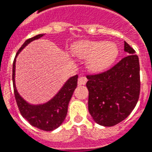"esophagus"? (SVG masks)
<instances>
[{
  "mask_svg": "<svg viewBox=\"0 0 152 152\" xmlns=\"http://www.w3.org/2000/svg\"><path fill=\"white\" fill-rule=\"evenodd\" d=\"M86 81H87L86 77H85V76L79 77V79H78V85H86Z\"/></svg>",
  "mask_w": 152,
  "mask_h": 152,
  "instance_id": "1",
  "label": "esophagus"
}]
</instances>
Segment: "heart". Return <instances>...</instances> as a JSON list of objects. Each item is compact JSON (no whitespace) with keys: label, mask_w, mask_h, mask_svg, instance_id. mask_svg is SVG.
Listing matches in <instances>:
<instances>
[{"label":"heart","mask_w":152,"mask_h":152,"mask_svg":"<svg viewBox=\"0 0 152 152\" xmlns=\"http://www.w3.org/2000/svg\"><path fill=\"white\" fill-rule=\"evenodd\" d=\"M72 52L80 58H90L88 68L92 72H102L114 63L118 49L113 43L106 41H80L74 44Z\"/></svg>","instance_id":"b5f03b06"}]
</instances>
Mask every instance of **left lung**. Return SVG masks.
<instances>
[{
  "mask_svg": "<svg viewBox=\"0 0 152 152\" xmlns=\"http://www.w3.org/2000/svg\"><path fill=\"white\" fill-rule=\"evenodd\" d=\"M129 56L106 72L87 75L88 110L93 120L104 126H113L125 120L137 105L141 89L139 58L125 41Z\"/></svg>",
  "mask_w": 152,
  "mask_h": 152,
  "instance_id": "8db88e82",
  "label": "left lung"
}]
</instances>
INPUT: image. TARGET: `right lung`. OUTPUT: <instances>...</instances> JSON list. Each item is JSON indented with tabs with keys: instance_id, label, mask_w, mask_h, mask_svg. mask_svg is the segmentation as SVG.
<instances>
[{
	"instance_id": "add662e5",
	"label": "right lung",
	"mask_w": 152,
	"mask_h": 152,
	"mask_svg": "<svg viewBox=\"0 0 152 152\" xmlns=\"http://www.w3.org/2000/svg\"><path fill=\"white\" fill-rule=\"evenodd\" d=\"M43 36V34L37 35L36 37L30 38L25 41L24 44L21 46L13 61L12 68V81L14 87V94L17 106L21 115L28 121L29 123L35 127L38 128L42 131L50 132L59 127L67 114V108L69 102L72 96V94L77 86V79L78 76H74L71 77L65 83L63 87L60 90L58 93L50 101L42 105H30L24 101L17 92L15 85V58L19 54L20 50L28 45L31 41L39 39Z\"/></svg>"
}]
</instances>
